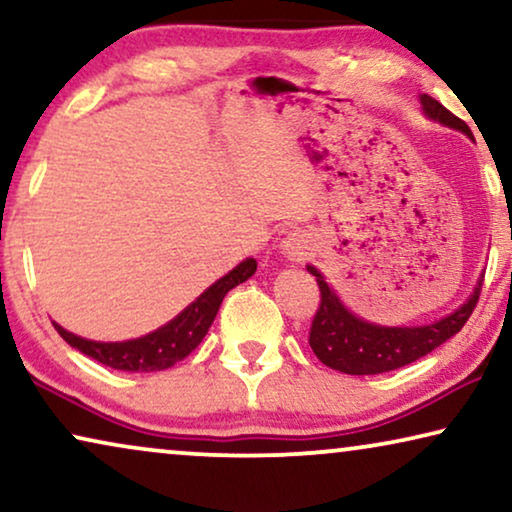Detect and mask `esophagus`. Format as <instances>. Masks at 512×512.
Segmentation results:
<instances>
[{"label":"esophagus","instance_id":"1","mask_svg":"<svg viewBox=\"0 0 512 512\" xmlns=\"http://www.w3.org/2000/svg\"><path fill=\"white\" fill-rule=\"evenodd\" d=\"M282 251H284V256H289L291 261H296V258H303V256L310 254V244H307L303 235L291 233V235L284 237Z\"/></svg>","mask_w":512,"mask_h":512}]
</instances>
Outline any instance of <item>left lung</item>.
Segmentation results:
<instances>
[{
  "mask_svg": "<svg viewBox=\"0 0 512 512\" xmlns=\"http://www.w3.org/2000/svg\"><path fill=\"white\" fill-rule=\"evenodd\" d=\"M419 102H422L426 118L464 132L473 139L471 128L431 95H419ZM307 270L317 277L321 291L319 310L314 314L310 328V347L324 366L347 375H380L422 359L464 328L482 291V279H478L466 303L433 324L380 326L349 312L314 265H307Z\"/></svg>",
  "mask_w": 512,
  "mask_h": 512,
  "instance_id": "left-lung-1",
  "label": "left lung"
}]
</instances>
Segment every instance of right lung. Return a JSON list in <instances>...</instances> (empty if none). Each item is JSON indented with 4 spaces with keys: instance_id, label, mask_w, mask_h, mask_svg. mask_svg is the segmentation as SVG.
Returning <instances> with one entry per match:
<instances>
[{
    "instance_id": "1",
    "label": "right lung",
    "mask_w": 512,
    "mask_h": 512,
    "mask_svg": "<svg viewBox=\"0 0 512 512\" xmlns=\"http://www.w3.org/2000/svg\"><path fill=\"white\" fill-rule=\"evenodd\" d=\"M254 272L256 261L254 258H247V261H242L237 268L230 270L228 275L216 279L205 293H200L172 321H167L158 331L135 340L97 342L69 333L60 324H55V321L53 326L67 345L79 349L81 354L90 356V359L104 363V366L114 370H128V373H156V370L172 368L174 363L186 359L200 345L209 331V326H212L226 293L235 289L237 284L247 282Z\"/></svg>"
}]
</instances>
